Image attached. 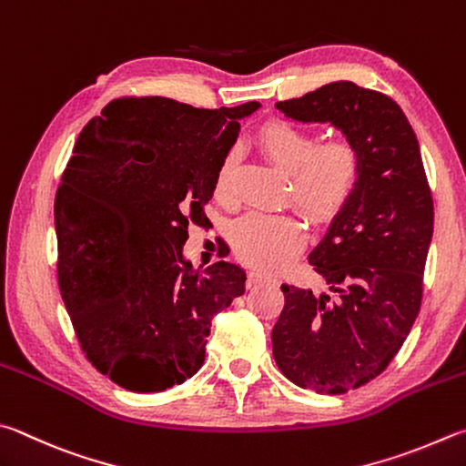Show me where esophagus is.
I'll return each mask as SVG.
<instances>
[{"label":"esophagus","instance_id":"1","mask_svg":"<svg viewBox=\"0 0 466 466\" xmlns=\"http://www.w3.org/2000/svg\"><path fill=\"white\" fill-rule=\"evenodd\" d=\"M270 281H275V277L262 273V270H250L248 273V287H255L260 283H270Z\"/></svg>","mask_w":466,"mask_h":466}]
</instances>
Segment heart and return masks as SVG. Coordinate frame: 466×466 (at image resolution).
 Returning a JSON list of instances; mask_svg holds the SVG:
<instances>
[{
  "label": "heart",
  "instance_id": "heart-1",
  "mask_svg": "<svg viewBox=\"0 0 466 466\" xmlns=\"http://www.w3.org/2000/svg\"><path fill=\"white\" fill-rule=\"evenodd\" d=\"M257 147L289 179V198L311 224L332 219L352 196L360 177V152L349 138L318 142L316 134L287 120H268L257 132ZM234 157L228 155L216 175V193L226 196ZM303 232L287 214H248L232 228L234 252L258 268H277L299 248Z\"/></svg>",
  "mask_w": 466,
  "mask_h": 466
}]
</instances>
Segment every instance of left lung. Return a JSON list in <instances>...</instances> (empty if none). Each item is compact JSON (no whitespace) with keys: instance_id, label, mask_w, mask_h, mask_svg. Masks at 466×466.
Instances as JSON below:
<instances>
[{"instance_id":"1","label":"left lung","mask_w":466,"mask_h":466,"mask_svg":"<svg viewBox=\"0 0 466 466\" xmlns=\"http://www.w3.org/2000/svg\"><path fill=\"white\" fill-rule=\"evenodd\" d=\"M275 107L332 124L360 152L357 187L308 257L328 291L283 283L285 308L270 334L287 379L346 393L383 373L418 318L432 196L416 134L391 97L334 81Z\"/></svg>"}]
</instances>
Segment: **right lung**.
I'll list each match as a JSON object with an SVG mask.
<instances>
[{"label":"right lung","mask_w":466,"mask_h":466,"mask_svg":"<svg viewBox=\"0 0 466 466\" xmlns=\"http://www.w3.org/2000/svg\"><path fill=\"white\" fill-rule=\"evenodd\" d=\"M258 107L116 99L75 142L55 199L58 287L91 365L128 391L196 375L211 319L244 293V268L198 270L183 247L240 120Z\"/></svg>","instance_id":"obj_1"}]
</instances>
